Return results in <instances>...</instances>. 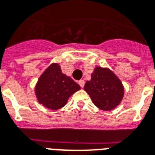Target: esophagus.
<instances>
[{
	"mask_svg": "<svg viewBox=\"0 0 155 155\" xmlns=\"http://www.w3.org/2000/svg\"><path fill=\"white\" fill-rule=\"evenodd\" d=\"M78 83H79V84H80V86L81 87H84V80H79V82H78Z\"/></svg>",
	"mask_w": 155,
	"mask_h": 155,
	"instance_id": "obj_1",
	"label": "esophagus"
}]
</instances>
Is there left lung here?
Listing matches in <instances>:
<instances>
[{
  "mask_svg": "<svg viewBox=\"0 0 155 155\" xmlns=\"http://www.w3.org/2000/svg\"><path fill=\"white\" fill-rule=\"evenodd\" d=\"M84 90L90 95L95 106L103 110L116 107L124 95V88L119 79L108 68H95L90 81H87Z\"/></svg>",
  "mask_w": 155,
  "mask_h": 155,
  "instance_id": "1",
  "label": "left lung"
}]
</instances>
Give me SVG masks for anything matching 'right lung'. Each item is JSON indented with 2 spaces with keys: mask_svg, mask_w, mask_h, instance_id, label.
Segmentation results:
<instances>
[{
  "mask_svg": "<svg viewBox=\"0 0 155 155\" xmlns=\"http://www.w3.org/2000/svg\"><path fill=\"white\" fill-rule=\"evenodd\" d=\"M80 89L79 84L62 73L60 65L52 64L39 79L36 95L39 103L45 107L57 110L64 107L68 98Z\"/></svg>",
  "mask_w": 155,
  "mask_h": 155,
  "instance_id": "1",
  "label": "right lung"
}]
</instances>
